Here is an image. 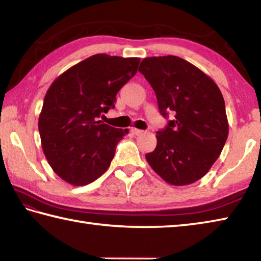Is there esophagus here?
<instances>
[{"mask_svg": "<svg viewBox=\"0 0 261 261\" xmlns=\"http://www.w3.org/2000/svg\"><path fill=\"white\" fill-rule=\"evenodd\" d=\"M131 132H132V135H135V136H141V135H144V134H145V131H144V130L136 129V127H132V129H131Z\"/></svg>", "mask_w": 261, "mask_h": 261, "instance_id": "esophagus-1", "label": "esophagus"}]
</instances>
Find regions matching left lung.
<instances>
[{
  "instance_id": "obj_1",
  "label": "left lung",
  "mask_w": 261,
  "mask_h": 261,
  "mask_svg": "<svg viewBox=\"0 0 261 261\" xmlns=\"http://www.w3.org/2000/svg\"><path fill=\"white\" fill-rule=\"evenodd\" d=\"M139 72L154 89L161 114L168 121L157 131L148 164L172 186H188L206 175L228 136L225 101L218 86L200 69L174 55L142 60Z\"/></svg>"
}]
</instances>
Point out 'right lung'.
Listing matches in <instances>:
<instances>
[{
  "mask_svg": "<svg viewBox=\"0 0 261 261\" xmlns=\"http://www.w3.org/2000/svg\"><path fill=\"white\" fill-rule=\"evenodd\" d=\"M139 58L96 54L58 76L45 95L38 130L48 164L62 180L86 186L103 175L129 134L103 123L116 94L137 73Z\"/></svg>",
  "mask_w": 261,
  "mask_h": 261,
  "instance_id": "1",
  "label": "right lung"
}]
</instances>
